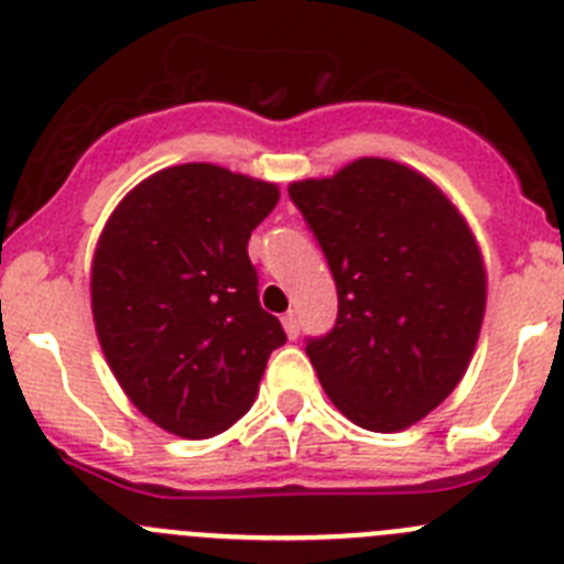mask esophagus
Returning a JSON list of instances; mask_svg holds the SVG:
<instances>
[{"label":"esophagus","mask_w":564,"mask_h":564,"mask_svg":"<svg viewBox=\"0 0 564 564\" xmlns=\"http://www.w3.org/2000/svg\"><path fill=\"white\" fill-rule=\"evenodd\" d=\"M283 330H286V336L289 339H297V334H300V323H297V314L294 312H286L283 314Z\"/></svg>","instance_id":"34e87169"}]
</instances>
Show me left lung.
Wrapping results in <instances>:
<instances>
[{
  "instance_id": "obj_1",
  "label": "left lung",
  "mask_w": 564,
  "mask_h": 564,
  "mask_svg": "<svg viewBox=\"0 0 564 564\" xmlns=\"http://www.w3.org/2000/svg\"><path fill=\"white\" fill-rule=\"evenodd\" d=\"M339 294L330 334L308 339L347 420L403 431L456 389L476 350L487 270L470 225L436 183L387 158L289 186Z\"/></svg>"
}]
</instances>
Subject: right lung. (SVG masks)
Here are the masks:
<instances>
[{
	"label": "right lung",
	"mask_w": 564,
	"mask_h": 564,
	"mask_svg": "<svg viewBox=\"0 0 564 564\" xmlns=\"http://www.w3.org/2000/svg\"><path fill=\"white\" fill-rule=\"evenodd\" d=\"M278 197L275 183L181 163L141 181L105 223L91 261L99 345L133 406L170 434L230 429L286 341L247 256Z\"/></svg>",
	"instance_id": "right-lung-1"
}]
</instances>
